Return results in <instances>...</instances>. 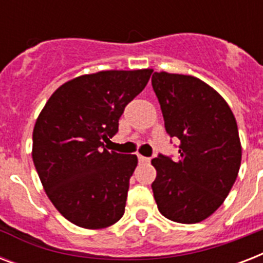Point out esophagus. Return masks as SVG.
<instances>
[{
	"mask_svg": "<svg viewBox=\"0 0 263 263\" xmlns=\"http://www.w3.org/2000/svg\"><path fill=\"white\" fill-rule=\"evenodd\" d=\"M138 160H139L140 164H146V162H148V161H150V158H147V157H143V156H140V154H138Z\"/></svg>",
	"mask_w": 263,
	"mask_h": 263,
	"instance_id": "1",
	"label": "esophagus"
}]
</instances>
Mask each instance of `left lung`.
<instances>
[{
  "label": "left lung",
  "mask_w": 263,
  "mask_h": 263,
  "mask_svg": "<svg viewBox=\"0 0 263 263\" xmlns=\"http://www.w3.org/2000/svg\"><path fill=\"white\" fill-rule=\"evenodd\" d=\"M165 129L180 140L179 161L152 160V188L168 220L195 224L220 208L239 173L241 144L236 119L225 99L198 78L154 72L152 78Z\"/></svg>",
  "instance_id": "8db88e82"
}]
</instances>
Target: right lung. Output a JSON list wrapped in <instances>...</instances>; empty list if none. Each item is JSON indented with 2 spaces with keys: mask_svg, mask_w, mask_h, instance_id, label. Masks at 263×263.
Listing matches in <instances>:
<instances>
[{
  "mask_svg": "<svg viewBox=\"0 0 263 263\" xmlns=\"http://www.w3.org/2000/svg\"><path fill=\"white\" fill-rule=\"evenodd\" d=\"M153 69L101 71L69 80L51 94L32 132V161L46 195L72 224L102 229L123 217L134 154L107 152L124 109Z\"/></svg>",
  "mask_w": 263,
  "mask_h": 263,
  "instance_id": "right-lung-1",
  "label": "right lung"
}]
</instances>
